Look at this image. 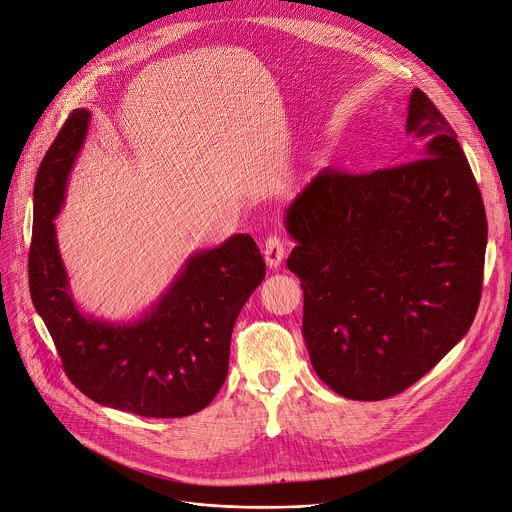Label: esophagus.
<instances>
[{"label": "esophagus", "mask_w": 512, "mask_h": 512, "mask_svg": "<svg viewBox=\"0 0 512 512\" xmlns=\"http://www.w3.org/2000/svg\"><path fill=\"white\" fill-rule=\"evenodd\" d=\"M263 255H265V261H267V265L269 267H273V269H277L282 265V261H284V257H286V247H284V241L280 239V237H269L267 241H265V251H263Z\"/></svg>", "instance_id": "1"}]
</instances>
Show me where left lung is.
Wrapping results in <instances>:
<instances>
[{
	"instance_id": "obj_1",
	"label": "left lung",
	"mask_w": 512,
	"mask_h": 512,
	"mask_svg": "<svg viewBox=\"0 0 512 512\" xmlns=\"http://www.w3.org/2000/svg\"><path fill=\"white\" fill-rule=\"evenodd\" d=\"M406 134L404 163L363 175L324 169L284 218L312 367L351 400H384L421 380L466 337L482 296V196L457 134L421 89L408 98Z\"/></svg>"
}]
</instances>
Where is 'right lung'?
<instances>
[{"label": "right lung", "mask_w": 512, "mask_h": 512, "mask_svg": "<svg viewBox=\"0 0 512 512\" xmlns=\"http://www.w3.org/2000/svg\"><path fill=\"white\" fill-rule=\"evenodd\" d=\"M91 114L71 112L34 181L30 296L69 380L94 402L149 418L206 408L228 374L230 337L241 308L265 277L249 235L185 259L159 300L136 320L110 322L79 310L63 265L55 218L85 143Z\"/></svg>", "instance_id": "obj_1"}]
</instances>
